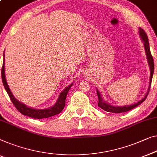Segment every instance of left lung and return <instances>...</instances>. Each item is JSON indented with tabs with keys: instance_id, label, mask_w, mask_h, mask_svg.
<instances>
[{
	"instance_id": "8db88e82",
	"label": "left lung",
	"mask_w": 157,
	"mask_h": 157,
	"mask_svg": "<svg viewBox=\"0 0 157 157\" xmlns=\"http://www.w3.org/2000/svg\"><path fill=\"white\" fill-rule=\"evenodd\" d=\"M139 35L140 36V37L142 38L143 42H144V46L145 52H146L147 61H148L149 68H150V80H149V85L148 90H147V94L145 95V96L143 98L142 100H140V101H138L137 103L132 104V105H129L113 106L112 105H110V104L106 103L105 101H104L103 100V98L101 97V94H100V92L98 90V89H96L98 98V105L100 108H101L102 109H103V110L107 111V112L115 113L127 112V111L130 110H132V109L135 108V107H137L139 105H140L141 103H143V102L145 101V99L147 98V95H148V94L149 92V89H150V87H151L152 76H153V74H154V63L153 57H152L151 52H150V48H149L148 37H147V34L144 32V29H142L141 28H139Z\"/></svg>"
}]
</instances>
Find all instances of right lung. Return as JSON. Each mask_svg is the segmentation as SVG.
Returning <instances> with one entry per match:
<instances>
[{"mask_svg": "<svg viewBox=\"0 0 157 157\" xmlns=\"http://www.w3.org/2000/svg\"><path fill=\"white\" fill-rule=\"evenodd\" d=\"M1 76H2V81H3V84L6 90L8 93V94L10 97V98L15 105L17 110L19 111L20 113L22 115H26V116H29L30 117L35 118V119H42V118H47L49 117L54 115H56L62 112V110L65 106V101L66 98H67V95L68 92L71 87L73 85V83L70 84V85L65 88L63 91L61 93L59 96L58 98V100L56 101V103L54 105L51 107V108H46V109H42V110H38V109L32 108L28 107L25 104L20 103L14 97L12 93L10 91V88L7 83L6 75H5V53H3V67H2L1 70Z\"/></svg>", "mask_w": 157, "mask_h": 157, "instance_id": "right-lung-1", "label": "right lung"}]
</instances>
